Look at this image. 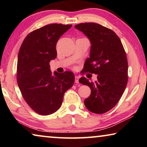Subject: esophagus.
I'll use <instances>...</instances> for the list:
<instances>
[{
    "label": "esophagus",
    "instance_id": "1",
    "mask_svg": "<svg viewBox=\"0 0 147 147\" xmlns=\"http://www.w3.org/2000/svg\"><path fill=\"white\" fill-rule=\"evenodd\" d=\"M78 80H79V78L77 76H75V80H74V82H75L76 84H78L79 82H78Z\"/></svg>",
    "mask_w": 147,
    "mask_h": 147
}]
</instances>
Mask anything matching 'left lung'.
<instances>
[{
    "label": "left lung",
    "mask_w": 147,
    "mask_h": 147,
    "mask_svg": "<svg viewBox=\"0 0 147 147\" xmlns=\"http://www.w3.org/2000/svg\"><path fill=\"white\" fill-rule=\"evenodd\" d=\"M74 28L83 32L91 45L84 71L98 75L94 82L85 77L79 79L80 83L88 86L91 90L84 104L92 113H106L117 104L128 82L125 51L115 32L100 24L81 23Z\"/></svg>",
    "instance_id": "left-lung-1"
}]
</instances>
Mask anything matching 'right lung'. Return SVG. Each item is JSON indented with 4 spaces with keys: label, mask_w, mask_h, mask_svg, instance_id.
Segmentation results:
<instances>
[{
    "label": "right lung",
    "mask_w": 147,
    "mask_h": 147,
    "mask_svg": "<svg viewBox=\"0 0 147 147\" xmlns=\"http://www.w3.org/2000/svg\"><path fill=\"white\" fill-rule=\"evenodd\" d=\"M71 24H51L32 32L20 48L17 67V84L28 106L41 115H48L61 106L65 92L73 86L71 71L53 74L49 62L57 56L59 38Z\"/></svg>",
    "instance_id": "obj_1"
}]
</instances>
